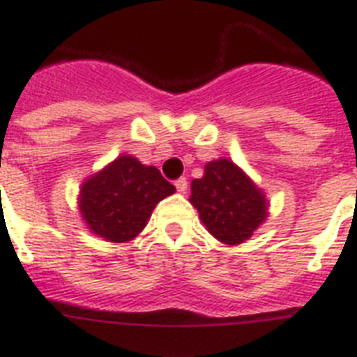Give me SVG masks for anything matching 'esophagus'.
I'll list each match as a JSON object with an SVG mask.
<instances>
[{
	"instance_id": "34e87169",
	"label": "esophagus",
	"mask_w": 357,
	"mask_h": 357,
	"mask_svg": "<svg viewBox=\"0 0 357 357\" xmlns=\"http://www.w3.org/2000/svg\"><path fill=\"white\" fill-rule=\"evenodd\" d=\"M176 189H178V192H181V195H185V192H187V187H189V185H187V179L185 178H179V179H176Z\"/></svg>"
}]
</instances>
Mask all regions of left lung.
I'll return each mask as SVG.
<instances>
[{
  "label": "left lung",
  "instance_id": "obj_1",
  "mask_svg": "<svg viewBox=\"0 0 357 357\" xmlns=\"http://www.w3.org/2000/svg\"><path fill=\"white\" fill-rule=\"evenodd\" d=\"M190 204L213 237L241 244L265 222L268 202L235 162L218 159L207 162L204 176L190 183Z\"/></svg>",
  "mask_w": 357,
  "mask_h": 357
}]
</instances>
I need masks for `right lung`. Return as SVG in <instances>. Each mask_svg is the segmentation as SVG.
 <instances>
[{
    "label": "right lung",
    "mask_w": 357,
    "mask_h": 357,
    "mask_svg": "<svg viewBox=\"0 0 357 357\" xmlns=\"http://www.w3.org/2000/svg\"><path fill=\"white\" fill-rule=\"evenodd\" d=\"M174 192L176 187L155 167L120 155L83 183L79 213L92 234L128 243L144 229L153 207Z\"/></svg>",
    "instance_id": "1"
}]
</instances>
